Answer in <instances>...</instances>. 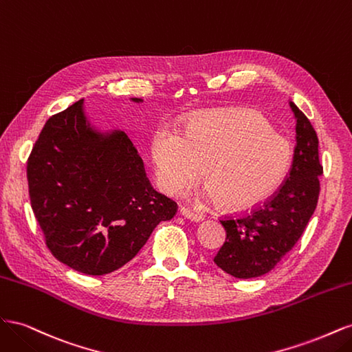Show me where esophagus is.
Listing matches in <instances>:
<instances>
[{
	"instance_id": "34e87169",
	"label": "esophagus",
	"mask_w": 352,
	"mask_h": 352,
	"mask_svg": "<svg viewBox=\"0 0 352 352\" xmlns=\"http://www.w3.org/2000/svg\"><path fill=\"white\" fill-rule=\"evenodd\" d=\"M179 212H180V216H184L185 219H188V220H190V221H201L202 220V216L201 214H198V212H194L192 210H189V208H186V207H182L179 210Z\"/></svg>"
}]
</instances>
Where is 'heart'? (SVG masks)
<instances>
[{"mask_svg": "<svg viewBox=\"0 0 352 352\" xmlns=\"http://www.w3.org/2000/svg\"><path fill=\"white\" fill-rule=\"evenodd\" d=\"M292 146L255 111L219 110L190 119L182 135L162 126L151 141L158 185L180 195L201 177L199 197L223 208L248 210L280 188L292 164Z\"/></svg>", "mask_w": 352, "mask_h": 352, "instance_id": "obj_1", "label": "heart"}]
</instances>
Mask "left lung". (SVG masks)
I'll list each match as a JSON object with an SVG mask.
<instances>
[{
  "instance_id": "obj_1",
  "label": "left lung",
  "mask_w": 352,
  "mask_h": 352,
  "mask_svg": "<svg viewBox=\"0 0 352 352\" xmlns=\"http://www.w3.org/2000/svg\"><path fill=\"white\" fill-rule=\"evenodd\" d=\"M296 120V146L291 172L267 202L250 214L221 220L226 241L214 263L238 279L269 273L301 238L317 207L323 167L318 138L305 114L291 101Z\"/></svg>"
}]
</instances>
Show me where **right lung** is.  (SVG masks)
<instances>
[{
	"label": "right lung",
	"instance_id": "1",
	"mask_svg": "<svg viewBox=\"0 0 352 352\" xmlns=\"http://www.w3.org/2000/svg\"><path fill=\"white\" fill-rule=\"evenodd\" d=\"M28 184L51 254L91 276L123 267L177 210L151 186L131 138L92 126L83 100L47 120L28 160Z\"/></svg>",
	"mask_w": 352,
	"mask_h": 352
}]
</instances>
